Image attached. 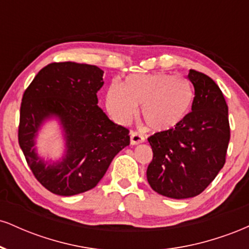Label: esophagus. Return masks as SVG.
Instances as JSON below:
<instances>
[{"mask_svg": "<svg viewBox=\"0 0 249 249\" xmlns=\"http://www.w3.org/2000/svg\"><path fill=\"white\" fill-rule=\"evenodd\" d=\"M131 144L132 145H138L141 142H144L145 137L142 133L137 132V131H131Z\"/></svg>", "mask_w": 249, "mask_h": 249, "instance_id": "34e87169", "label": "esophagus"}]
</instances>
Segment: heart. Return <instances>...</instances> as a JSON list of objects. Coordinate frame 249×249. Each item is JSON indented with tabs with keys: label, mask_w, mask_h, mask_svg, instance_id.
<instances>
[{
	"label": "heart",
	"mask_w": 249,
	"mask_h": 249,
	"mask_svg": "<svg viewBox=\"0 0 249 249\" xmlns=\"http://www.w3.org/2000/svg\"><path fill=\"white\" fill-rule=\"evenodd\" d=\"M193 101L190 83L164 72L138 73L113 81L107 92V108L115 121L126 123L141 105L142 118L156 132L172 130L185 119Z\"/></svg>",
	"instance_id": "b5f03b06"
}]
</instances>
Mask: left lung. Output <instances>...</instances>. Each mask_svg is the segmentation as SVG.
<instances>
[{"label": "left lung", "instance_id": "8db88e82", "mask_svg": "<svg viewBox=\"0 0 249 249\" xmlns=\"http://www.w3.org/2000/svg\"><path fill=\"white\" fill-rule=\"evenodd\" d=\"M188 79L194 87L192 111L177 127L147 138L153 151L148 184L172 199L204 192L224 167L231 138L227 103L216 83L192 69Z\"/></svg>", "mask_w": 249, "mask_h": 249}]
</instances>
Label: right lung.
<instances>
[{
  "label": "right lung",
  "mask_w": 249,
  "mask_h": 249,
  "mask_svg": "<svg viewBox=\"0 0 249 249\" xmlns=\"http://www.w3.org/2000/svg\"><path fill=\"white\" fill-rule=\"evenodd\" d=\"M104 71L96 65L55 62L38 71L25 89L19 108L18 144L39 184L58 196H75L99 182L130 131L107 118L97 105ZM50 115L61 119L68 151L61 164L47 167L35 153L33 138Z\"/></svg>",
  "instance_id": "1"
}]
</instances>
